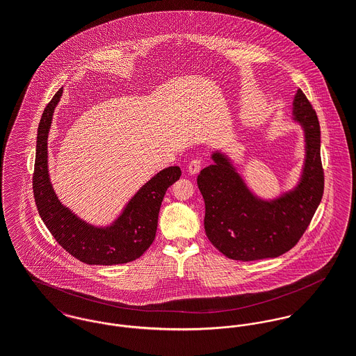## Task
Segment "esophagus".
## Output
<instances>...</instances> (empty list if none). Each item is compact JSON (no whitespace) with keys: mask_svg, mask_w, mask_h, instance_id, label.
Returning <instances> with one entry per match:
<instances>
[{"mask_svg":"<svg viewBox=\"0 0 356 356\" xmlns=\"http://www.w3.org/2000/svg\"><path fill=\"white\" fill-rule=\"evenodd\" d=\"M202 164H203V161H202V159H200V157H195V159H192V160H191V163L188 164V172H189L191 175L197 174V172L202 170Z\"/></svg>","mask_w":356,"mask_h":356,"instance_id":"obj_1","label":"esophagus"}]
</instances>
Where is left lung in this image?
<instances>
[{"instance_id":"left-lung-1","label":"left lung","mask_w":356,"mask_h":356,"mask_svg":"<svg viewBox=\"0 0 356 356\" xmlns=\"http://www.w3.org/2000/svg\"><path fill=\"white\" fill-rule=\"evenodd\" d=\"M295 119L305 131V164L298 188L274 202L256 199L222 153L203 168L197 186L205 203L204 229L212 245L233 260L277 257L292 250L305 234L325 186L321 129L315 109L298 90Z\"/></svg>"}]
</instances>
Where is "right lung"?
<instances>
[{
    "label": "right lung",
    "instance_id": "right-lung-1",
    "mask_svg": "<svg viewBox=\"0 0 356 356\" xmlns=\"http://www.w3.org/2000/svg\"><path fill=\"white\" fill-rule=\"evenodd\" d=\"M63 88L44 109L38 134L33 174V192L38 213L67 252L86 264H122L138 259L152 245L160 205L165 191L179 179L181 168L160 171L129 202L123 213L109 227H95L81 220L58 202L48 174V133L53 111Z\"/></svg>",
    "mask_w": 356,
    "mask_h": 356
}]
</instances>
